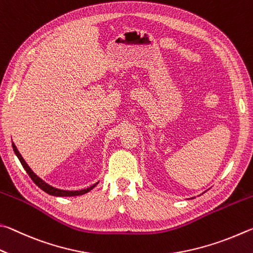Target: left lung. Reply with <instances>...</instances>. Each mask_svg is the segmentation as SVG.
Here are the masks:
<instances>
[{"label": "left lung", "instance_id": "1", "mask_svg": "<svg viewBox=\"0 0 253 253\" xmlns=\"http://www.w3.org/2000/svg\"><path fill=\"white\" fill-rule=\"evenodd\" d=\"M192 199H193V198H192Z\"/></svg>", "mask_w": 253, "mask_h": 253}]
</instances>
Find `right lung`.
Returning a JSON list of instances; mask_svg holds the SVG:
<instances>
[{
	"label": "right lung",
	"mask_w": 253,
	"mask_h": 253,
	"mask_svg": "<svg viewBox=\"0 0 253 253\" xmlns=\"http://www.w3.org/2000/svg\"><path fill=\"white\" fill-rule=\"evenodd\" d=\"M12 147H13V150H14V153L16 154L17 159H19V160H20L21 165L23 166L24 170L28 172V174L30 175V178L33 180V182L37 184L40 189L43 190V191L46 192L47 194H50V196H53V197H78V196H82V194H85L88 191H91L92 189H94L96 185L99 184V181H97L96 183H94L93 185H91V187H88L86 189L73 190V191H70V190H62V189H57V188L52 187V185L46 183L45 181L42 180L41 178H40V176H38L37 174L34 173V172L32 171V169H31V168L28 166V163L25 162L23 157L21 156V153L19 152V150H17V148L15 147L14 143H12Z\"/></svg>",
	"instance_id": "add662e5"
}]
</instances>
